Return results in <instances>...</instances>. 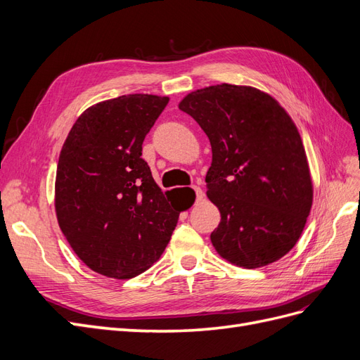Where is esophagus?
Instances as JSON below:
<instances>
[{"label": "esophagus", "instance_id": "esophagus-1", "mask_svg": "<svg viewBox=\"0 0 360 360\" xmlns=\"http://www.w3.org/2000/svg\"><path fill=\"white\" fill-rule=\"evenodd\" d=\"M193 189V192H195V195H197V201H200V200H202V197H204V192H202V189L200 188V186H193L192 188Z\"/></svg>", "mask_w": 360, "mask_h": 360}]
</instances>
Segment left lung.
<instances>
[{
  "mask_svg": "<svg viewBox=\"0 0 360 360\" xmlns=\"http://www.w3.org/2000/svg\"><path fill=\"white\" fill-rule=\"evenodd\" d=\"M212 146L207 197L221 222L210 234L219 254L243 269L264 267L297 243L312 207L307 151L288 112L255 86L219 84L179 103Z\"/></svg>",
  "mask_w": 360,
  "mask_h": 360,
  "instance_id": "8db88e82",
  "label": "left lung"
}]
</instances>
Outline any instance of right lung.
Masks as SVG:
<instances>
[{
	"instance_id": "1",
	"label": "right lung",
	"mask_w": 360,
	"mask_h": 360,
	"mask_svg": "<svg viewBox=\"0 0 360 360\" xmlns=\"http://www.w3.org/2000/svg\"><path fill=\"white\" fill-rule=\"evenodd\" d=\"M167 96L124 94L78 117L64 141L56 213L70 248L103 276L130 279L156 263L181 209L169 202L141 158Z\"/></svg>"
}]
</instances>
